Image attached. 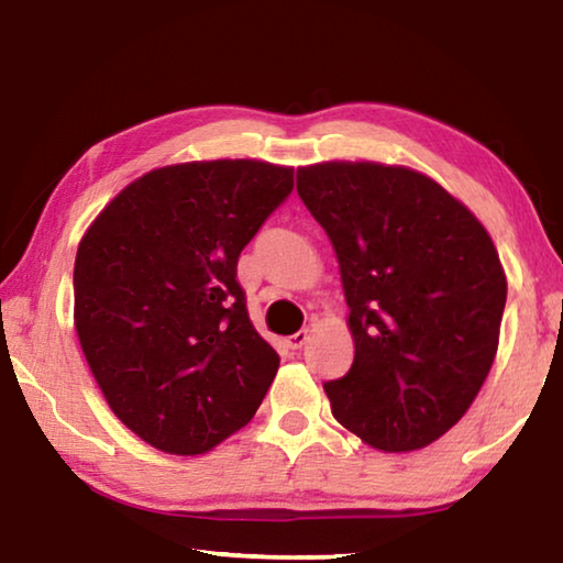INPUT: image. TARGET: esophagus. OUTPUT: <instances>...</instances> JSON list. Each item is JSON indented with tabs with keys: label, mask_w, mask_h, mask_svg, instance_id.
<instances>
[{
	"label": "esophagus",
	"mask_w": 563,
	"mask_h": 563,
	"mask_svg": "<svg viewBox=\"0 0 563 563\" xmlns=\"http://www.w3.org/2000/svg\"><path fill=\"white\" fill-rule=\"evenodd\" d=\"M307 340H309V332L307 330H301V332H297V334H291L289 340H287V347L289 350H301L307 344Z\"/></svg>",
	"instance_id": "34e87169"
}]
</instances>
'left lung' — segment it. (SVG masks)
Here are the masks:
<instances>
[{
    "label": "left lung",
    "mask_w": 563,
    "mask_h": 563,
    "mask_svg": "<svg viewBox=\"0 0 563 563\" xmlns=\"http://www.w3.org/2000/svg\"><path fill=\"white\" fill-rule=\"evenodd\" d=\"M327 231L350 307L354 360L324 383L362 443L410 453L451 430L498 352L506 274L468 206L405 166L327 161L297 168Z\"/></svg>",
    "instance_id": "obj_1"
}]
</instances>
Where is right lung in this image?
Here are the masks:
<instances>
[{"label":"right lung","mask_w":563,"mask_h":563,"mask_svg":"<svg viewBox=\"0 0 563 563\" xmlns=\"http://www.w3.org/2000/svg\"><path fill=\"white\" fill-rule=\"evenodd\" d=\"M294 168L221 158L128 184L75 256V332L110 410L170 455L209 453L262 405L279 354L254 330L239 254Z\"/></svg>","instance_id":"obj_1"}]
</instances>
